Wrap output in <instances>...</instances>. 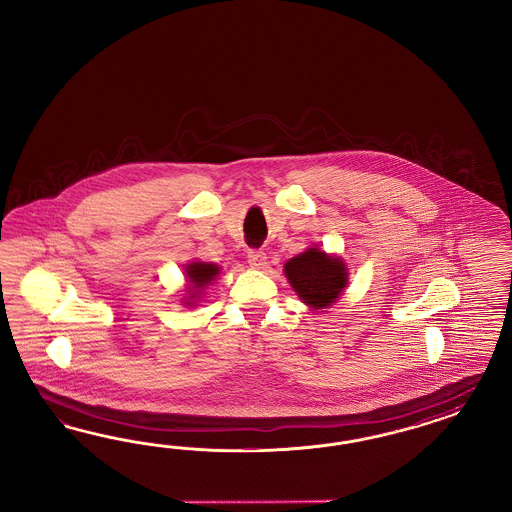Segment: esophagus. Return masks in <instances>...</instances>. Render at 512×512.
Returning <instances> with one entry per match:
<instances>
[{"label":"esophagus","instance_id":"esophagus-1","mask_svg":"<svg viewBox=\"0 0 512 512\" xmlns=\"http://www.w3.org/2000/svg\"><path fill=\"white\" fill-rule=\"evenodd\" d=\"M248 263L253 268H264L266 266V253L261 249H249L248 251Z\"/></svg>","mask_w":512,"mask_h":512}]
</instances>
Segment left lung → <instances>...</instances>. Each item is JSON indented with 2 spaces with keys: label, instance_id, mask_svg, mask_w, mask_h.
<instances>
[{
  "label": "left lung",
  "instance_id": "1",
  "mask_svg": "<svg viewBox=\"0 0 512 512\" xmlns=\"http://www.w3.org/2000/svg\"><path fill=\"white\" fill-rule=\"evenodd\" d=\"M285 276L298 296L315 310L336 302L347 285V268L341 259L313 248L287 261Z\"/></svg>",
  "mask_w": 512,
  "mask_h": 512
}]
</instances>
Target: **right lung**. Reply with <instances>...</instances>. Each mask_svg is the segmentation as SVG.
<instances>
[{
    "mask_svg": "<svg viewBox=\"0 0 512 512\" xmlns=\"http://www.w3.org/2000/svg\"><path fill=\"white\" fill-rule=\"evenodd\" d=\"M186 274L189 283H191L189 295H191V298H195L197 293H193V291L202 289L204 285H208L212 279L216 278L217 274H219V268H217L216 264L191 263L186 268Z\"/></svg>",
    "mask_w": 512,
    "mask_h": 512,
    "instance_id": "right-lung-1",
    "label": "right lung"
}]
</instances>
